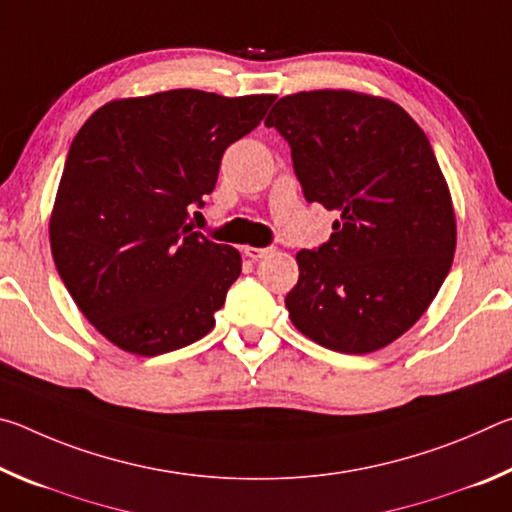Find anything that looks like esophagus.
<instances>
[{"instance_id": "34e87169", "label": "esophagus", "mask_w": 512, "mask_h": 512, "mask_svg": "<svg viewBox=\"0 0 512 512\" xmlns=\"http://www.w3.org/2000/svg\"><path fill=\"white\" fill-rule=\"evenodd\" d=\"M244 253H246V257H250V259H262V257H266V255H271L273 248H253V246H246Z\"/></svg>"}]
</instances>
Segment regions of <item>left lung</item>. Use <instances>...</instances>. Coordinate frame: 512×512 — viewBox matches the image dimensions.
Instances as JSON below:
<instances>
[{
  "label": "left lung",
  "instance_id": "8db88e82",
  "mask_svg": "<svg viewBox=\"0 0 512 512\" xmlns=\"http://www.w3.org/2000/svg\"><path fill=\"white\" fill-rule=\"evenodd\" d=\"M264 124L291 146L309 203L339 212L300 250L291 323L323 348L368 354L411 329L452 268V196L422 128L397 103L350 90L282 97Z\"/></svg>",
  "mask_w": 512,
  "mask_h": 512
}]
</instances>
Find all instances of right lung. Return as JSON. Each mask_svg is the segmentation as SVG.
Returning a JSON list of instances; mask_svg holds the SVG:
<instances>
[{
    "mask_svg": "<svg viewBox=\"0 0 512 512\" xmlns=\"http://www.w3.org/2000/svg\"><path fill=\"white\" fill-rule=\"evenodd\" d=\"M273 94L169 90L119 99L69 146L51 255L83 316L117 348L158 357L210 332L241 255L194 232L225 149L264 119Z\"/></svg>",
    "mask_w": 512,
    "mask_h": 512,
    "instance_id": "add662e5",
    "label": "right lung"
}]
</instances>
